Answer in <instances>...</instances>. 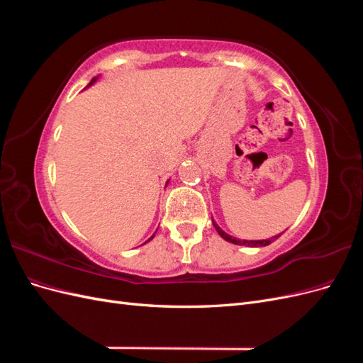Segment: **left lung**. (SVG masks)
Here are the masks:
<instances>
[{
	"label": "left lung",
	"instance_id": "8db88e82",
	"mask_svg": "<svg viewBox=\"0 0 363 363\" xmlns=\"http://www.w3.org/2000/svg\"><path fill=\"white\" fill-rule=\"evenodd\" d=\"M212 223H213V225H215V228H216V232H218V235L221 236L224 240H227V242H232V244H235V245H247V247H267V245H269L271 242H274V240H276L277 238H280L281 236V233L280 235H277V236H272V238H269V239H257V240H247V239H238V238H233V236H230V235H227L224 230L219 227L213 219H212Z\"/></svg>",
	"mask_w": 363,
	"mask_h": 363
}]
</instances>
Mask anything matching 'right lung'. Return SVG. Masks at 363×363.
I'll list each match as a JSON object with an SVG mask.
<instances>
[{"instance_id": "1", "label": "right lung", "mask_w": 363, "mask_h": 363, "mask_svg": "<svg viewBox=\"0 0 363 363\" xmlns=\"http://www.w3.org/2000/svg\"><path fill=\"white\" fill-rule=\"evenodd\" d=\"M98 79H100V75H98V77H94V79H92V80H91V83H89V84H87V86H86V87H89V86H92V84H94V83H96V80H98ZM168 182H169V180H168ZM168 182H167V184H168ZM155 235H156V233H155ZM155 235H152V236H151V238H150V239H148V240H151V239H152V238H155ZM148 240H147V242H148ZM147 242H145V244H147Z\"/></svg>"}]
</instances>
